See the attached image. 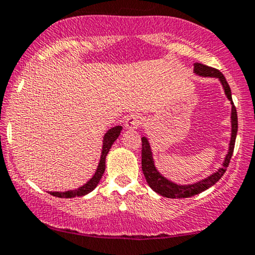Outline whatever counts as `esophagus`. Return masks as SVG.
Masks as SVG:
<instances>
[{"label":"esophagus","instance_id":"esophagus-1","mask_svg":"<svg viewBox=\"0 0 255 255\" xmlns=\"http://www.w3.org/2000/svg\"><path fill=\"white\" fill-rule=\"evenodd\" d=\"M143 124V118L140 115H130L126 120V128L127 129H137Z\"/></svg>","mask_w":255,"mask_h":255}]
</instances>
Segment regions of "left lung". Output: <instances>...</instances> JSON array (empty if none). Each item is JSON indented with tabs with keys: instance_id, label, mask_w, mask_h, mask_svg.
Returning a JSON list of instances; mask_svg holds the SVG:
<instances>
[{
	"instance_id": "obj_1",
	"label": "left lung",
	"mask_w": 255,
	"mask_h": 255,
	"mask_svg": "<svg viewBox=\"0 0 255 255\" xmlns=\"http://www.w3.org/2000/svg\"><path fill=\"white\" fill-rule=\"evenodd\" d=\"M194 72L196 75L201 76V77H213L217 78L222 84L223 90L227 98L231 101L232 103V135H231V142H229V148L228 153H227L225 160H223L222 166H221L216 172H214L210 176H208L204 179L198 180L194 184H177L171 182L170 179H167L166 177H164L159 172L154 165V160H153V154L151 146H149L148 140L147 137H141L142 141V151H141V167H142L143 176L146 178V182L149 185L153 191H155L162 197L167 198H188L192 197V196L201 194V192L205 191L207 189H209L210 186H213L214 184H216L219 180L222 178L225 174L227 167H228L229 161H231L233 151H234V145H235V139H236V133H238V114H236V108L233 103L232 100V91L229 88V84L227 83L225 76L221 73L219 70L213 69L203 64L195 63L194 64Z\"/></svg>"
}]
</instances>
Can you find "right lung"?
Returning a JSON list of instances; mask_svg holds the SVG:
<instances>
[{
    "instance_id": "obj_1",
    "label": "right lung",
    "mask_w": 255,
    "mask_h": 255,
    "mask_svg": "<svg viewBox=\"0 0 255 255\" xmlns=\"http://www.w3.org/2000/svg\"><path fill=\"white\" fill-rule=\"evenodd\" d=\"M122 127L121 126H115V127L110 128L109 130H107V133L104 134L103 136V145H102V153H101V159L100 162H98V166L96 172L93 177L90 178V180H88L84 185L79 186L78 189L75 190H67V191H50L48 194L52 196H56V197L60 198H73V197H81V196L88 195L89 192H91L93 190L96 188L100 183L101 178H102L104 171H106V158L107 154L109 153V149L112 148L113 143L115 142L116 139L120 136V133H121Z\"/></svg>"
}]
</instances>
